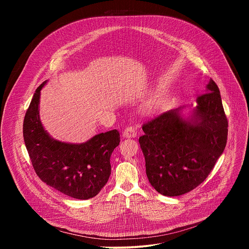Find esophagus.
I'll return each instance as SVG.
<instances>
[{
    "instance_id": "esophagus-1",
    "label": "esophagus",
    "mask_w": 249,
    "mask_h": 249,
    "mask_svg": "<svg viewBox=\"0 0 249 249\" xmlns=\"http://www.w3.org/2000/svg\"><path fill=\"white\" fill-rule=\"evenodd\" d=\"M122 135L124 138H135L137 136V131L133 127H126L123 130Z\"/></svg>"
}]
</instances>
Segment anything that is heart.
<instances>
[{"label": "heart", "mask_w": 249, "mask_h": 249, "mask_svg": "<svg viewBox=\"0 0 249 249\" xmlns=\"http://www.w3.org/2000/svg\"><path fill=\"white\" fill-rule=\"evenodd\" d=\"M142 111H143V113L147 114V115H150V114H153L154 111H155V104L153 102H148L146 103L143 108H142Z\"/></svg>", "instance_id": "1"}]
</instances>
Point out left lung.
<instances>
[{
  "instance_id": "left-lung-1",
  "label": "left lung",
  "mask_w": 249,
  "mask_h": 249,
  "mask_svg": "<svg viewBox=\"0 0 249 249\" xmlns=\"http://www.w3.org/2000/svg\"><path fill=\"white\" fill-rule=\"evenodd\" d=\"M169 110L143 125L139 143L151 185L161 195L179 196L200 185L222 156L228 119L220 89L212 79L188 118Z\"/></svg>"
}]
</instances>
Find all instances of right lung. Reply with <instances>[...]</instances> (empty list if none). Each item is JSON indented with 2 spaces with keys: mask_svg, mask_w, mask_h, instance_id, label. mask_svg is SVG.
<instances>
[{
  "mask_svg": "<svg viewBox=\"0 0 249 249\" xmlns=\"http://www.w3.org/2000/svg\"><path fill=\"white\" fill-rule=\"evenodd\" d=\"M35 90L23 120V140L33 168L47 185L75 199L96 196L108 181L110 157L120 143L117 130L93 136L82 144L54 140L39 118L40 90Z\"/></svg>",
  "mask_w": 249,
  "mask_h": 249,
  "instance_id": "1",
  "label": "right lung"
}]
</instances>
